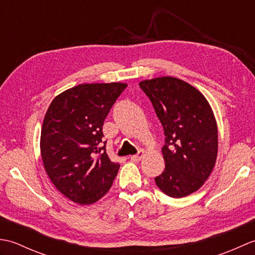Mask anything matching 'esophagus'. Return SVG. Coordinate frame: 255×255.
Returning <instances> with one entry per match:
<instances>
[{
    "instance_id": "1",
    "label": "esophagus",
    "mask_w": 255,
    "mask_h": 255,
    "mask_svg": "<svg viewBox=\"0 0 255 255\" xmlns=\"http://www.w3.org/2000/svg\"><path fill=\"white\" fill-rule=\"evenodd\" d=\"M143 155H144V152H143L142 150H140L137 154H134V155H131V156H130V160L133 161V162H139L140 160H141V159L143 158Z\"/></svg>"
}]
</instances>
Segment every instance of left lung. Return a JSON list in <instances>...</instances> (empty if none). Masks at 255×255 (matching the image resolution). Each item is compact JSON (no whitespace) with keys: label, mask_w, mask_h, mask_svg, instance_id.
<instances>
[{"label":"left lung","mask_w":255,"mask_h":255,"mask_svg":"<svg viewBox=\"0 0 255 255\" xmlns=\"http://www.w3.org/2000/svg\"><path fill=\"white\" fill-rule=\"evenodd\" d=\"M152 103L164 130L165 169L155 184L180 198L202 187L213 171L218 151L217 124L207 100L184 81L162 77L139 83Z\"/></svg>","instance_id":"left-lung-1"}]
</instances>
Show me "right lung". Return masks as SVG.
<instances>
[{
  "mask_svg": "<svg viewBox=\"0 0 255 255\" xmlns=\"http://www.w3.org/2000/svg\"><path fill=\"white\" fill-rule=\"evenodd\" d=\"M125 83L80 84L59 94L41 128L45 170L59 192L90 205L110 191L119 170L106 153L103 125Z\"/></svg>",
  "mask_w": 255,
  "mask_h": 255,
  "instance_id": "add662e5",
  "label": "right lung"
}]
</instances>
